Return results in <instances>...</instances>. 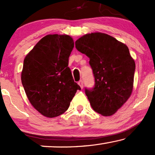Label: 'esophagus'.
<instances>
[{
	"instance_id": "1",
	"label": "esophagus",
	"mask_w": 155,
	"mask_h": 155,
	"mask_svg": "<svg viewBox=\"0 0 155 155\" xmlns=\"http://www.w3.org/2000/svg\"><path fill=\"white\" fill-rule=\"evenodd\" d=\"M78 84H79V85L80 86V87H81L82 89L83 88V81H82V80H80V81L78 82Z\"/></svg>"
}]
</instances>
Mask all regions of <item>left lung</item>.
<instances>
[{
  "mask_svg": "<svg viewBox=\"0 0 155 155\" xmlns=\"http://www.w3.org/2000/svg\"><path fill=\"white\" fill-rule=\"evenodd\" d=\"M75 47L90 58L94 77L92 89L85 94L94 111L108 116L116 113L132 93L135 63L126 44L107 34L82 36Z\"/></svg>",
  "mask_w": 155,
  "mask_h": 155,
  "instance_id": "left-lung-1",
  "label": "left lung"
}]
</instances>
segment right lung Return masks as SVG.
Masks as SVG:
<instances>
[{
  "label": "right lung",
  "mask_w": 155,
  "mask_h": 155,
  "mask_svg": "<svg viewBox=\"0 0 155 155\" xmlns=\"http://www.w3.org/2000/svg\"><path fill=\"white\" fill-rule=\"evenodd\" d=\"M74 47L68 35H48L25 58L21 80L27 98L42 115L54 118L67 111L78 90L68 67Z\"/></svg>",
  "instance_id": "obj_1"
}]
</instances>
